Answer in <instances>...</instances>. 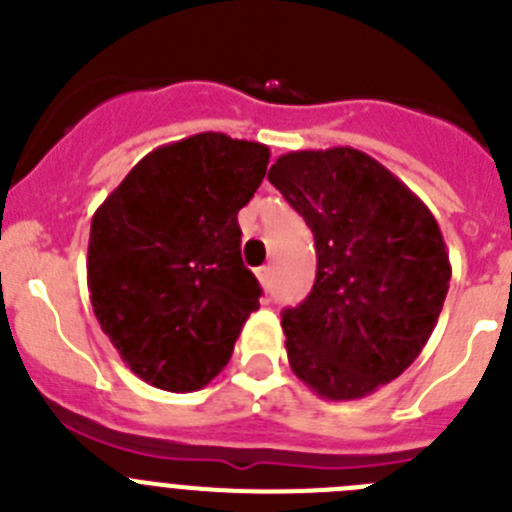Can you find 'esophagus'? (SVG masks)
<instances>
[{
  "label": "esophagus",
  "mask_w": 512,
  "mask_h": 512,
  "mask_svg": "<svg viewBox=\"0 0 512 512\" xmlns=\"http://www.w3.org/2000/svg\"><path fill=\"white\" fill-rule=\"evenodd\" d=\"M256 277H259L261 287L269 289L271 287V266H261V269H256Z\"/></svg>",
  "instance_id": "1"
}]
</instances>
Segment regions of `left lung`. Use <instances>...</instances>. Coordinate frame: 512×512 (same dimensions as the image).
Instances as JSON below:
<instances>
[{
  "label": "left lung",
  "instance_id": "1",
  "mask_svg": "<svg viewBox=\"0 0 512 512\" xmlns=\"http://www.w3.org/2000/svg\"><path fill=\"white\" fill-rule=\"evenodd\" d=\"M269 182L315 235L307 300L282 312L292 372L325 400H359L423 351L451 264L431 210L356 148L292 151Z\"/></svg>",
  "mask_w": 512,
  "mask_h": 512
}]
</instances>
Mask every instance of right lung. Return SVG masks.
<instances>
[{"instance_id": "1", "label": "right lung", "mask_w": 512, "mask_h": 512, "mask_svg": "<svg viewBox=\"0 0 512 512\" xmlns=\"http://www.w3.org/2000/svg\"><path fill=\"white\" fill-rule=\"evenodd\" d=\"M269 148L197 133L143 156L92 217L87 284L130 372L194 392L223 372L261 287L241 259L238 210Z\"/></svg>"}]
</instances>
